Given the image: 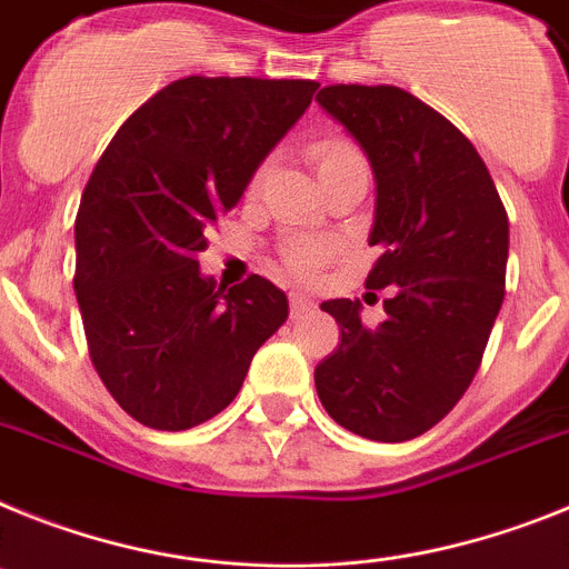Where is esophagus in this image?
Returning a JSON list of instances; mask_svg holds the SVG:
<instances>
[{
	"label": "esophagus",
	"instance_id": "esophagus-1",
	"mask_svg": "<svg viewBox=\"0 0 569 569\" xmlns=\"http://www.w3.org/2000/svg\"><path fill=\"white\" fill-rule=\"evenodd\" d=\"M315 300L306 298V295H298V291H291L289 295V312L291 318H303L306 312H312Z\"/></svg>",
	"mask_w": 569,
	"mask_h": 569
}]
</instances>
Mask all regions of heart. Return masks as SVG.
Here are the masks:
<instances>
[{"instance_id":"heart-1","label":"heart","mask_w":569,"mask_h":569,"mask_svg":"<svg viewBox=\"0 0 569 569\" xmlns=\"http://www.w3.org/2000/svg\"><path fill=\"white\" fill-rule=\"evenodd\" d=\"M309 160H312L315 171H318L320 182L332 180V177L349 174V171H367L369 162L367 154L346 137H320L309 146ZM260 171L254 174L251 186H257ZM332 257V246L320 243V240H295L283 249V266L286 271L298 274V278H312L326 266V260Z\"/></svg>"}]
</instances>
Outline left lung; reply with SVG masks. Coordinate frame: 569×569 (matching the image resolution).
<instances>
[{
	"label": "left lung",
	"mask_w": 569,
	"mask_h": 569,
	"mask_svg": "<svg viewBox=\"0 0 569 569\" xmlns=\"http://www.w3.org/2000/svg\"><path fill=\"white\" fill-rule=\"evenodd\" d=\"M318 102L360 142L378 180L367 289L387 318L367 329L358 300H326L340 343L315 369L323 409L369 441L418 438L456 407L481 367L507 283L510 220L476 146L395 86H326Z\"/></svg>",
	"instance_id": "1"
}]
</instances>
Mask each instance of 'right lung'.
Masks as SVG:
<instances>
[{"label": "right lung", "mask_w": 569, "mask_h": 569, "mask_svg": "<svg viewBox=\"0 0 569 569\" xmlns=\"http://www.w3.org/2000/svg\"><path fill=\"white\" fill-rule=\"evenodd\" d=\"M315 91L312 79H177L93 166L73 226V291L93 369L142 427L180 432L223 412L289 318L271 280L223 289L197 254Z\"/></svg>", "instance_id": "right-lung-1"}]
</instances>
